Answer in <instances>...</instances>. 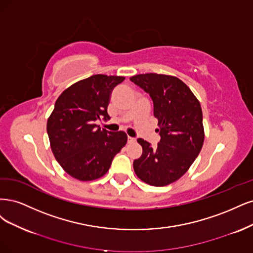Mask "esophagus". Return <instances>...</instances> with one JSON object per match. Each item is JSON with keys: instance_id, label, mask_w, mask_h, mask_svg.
Here are the masks:
<instances>
[{"instance_id": "esophagus-1", "label": "esophagus", "mask_w": 253, "mask_h": 253, "mask_svg": "<svg viewBox=\"0 0 253 253\" xmlns=\"http://www.w3.org/2000/svg\"><path fill=\"white\" fill-rule=\"evenodd\" d=\"M127 140H128V143H133V142H135V138H134V137H131V136H129V135H128V137H127Z\"/></svg>"}]
</instances>
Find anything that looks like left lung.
<instances>
[{
	"instance_id": "1",
	"label": "left lung",
	"mask_w": 253,
	"mask_h": 253,
	"mask_svg": "<svg viewBox=\"0 0 253 253\" xmlns=\"http://www.w3.org/2000/svg\"><path fill=\"white\" fill-rule=\"evenodd\" d=\"M130 81L148 93L159 121L157 147L143 138L142 156L133 161L135 174L152 186H166L186 173L204 143L203 113L189 87L175 77L146 73Z\"/></svg>"
}]
</instances>
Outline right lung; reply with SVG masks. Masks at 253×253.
Instances as JSON below:
<instances>
[{"mask_svg":"<svg viewBox=\"0 0 253 253\" xmlns=\"http://www.w3.org/2000/svg\"><path fill=\"white\" fill-rule=\"evenodd\" d=\"M124 77L95 75L71 85L58 97L47 121V133L55 160L80 181L96 180L127 142L123 131L110 132L95 124L108 121L111 91Z\"/></svg>","mask_w":253,"mask_h":253,"instance_id":"right-lung-1","label":"right lung"}]
</instances>
